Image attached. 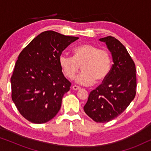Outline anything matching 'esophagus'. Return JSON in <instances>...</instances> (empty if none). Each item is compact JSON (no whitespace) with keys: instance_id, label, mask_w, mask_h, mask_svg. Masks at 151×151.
I'll return each mask as SVG.
<instances>
[{"instance_id":"1","label":"esophagus","mask_w":151,"mask_h":151,"mask_svg":"<svg viewBox=\"0 0 151 151\" xmlns=\"http://www.w3.org/2000/svg\"><path fill=\"white\" fill-rule=\"evenodd\" d=\"M72 89L74 91H78V90L80 89V87H79V86H78L76 85H73V86H72Z\"/></svg>"}]
</instances>
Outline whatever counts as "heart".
I'll use <instances>...</instances> for the list:
<instances>
[{
	"label": "heart",
	"mask_w": 151,
	"mask_h": 151,
	"mask_svg": "<svg viewBox=\"0 0 151 151\" xmlns=\"http://www.w3.org/2000/svg\"><path fill=\"white\" fill-rule=\"evenodd\" d=\"M60 65L69 79H73L82 66V71L76 82L82 86H91L95 82H102L107 77L111 68L109 51L91 44H84L73 49V57L61 54Z\"/></svg>",
	"instance_id": "heart-1"
}]
</instances>
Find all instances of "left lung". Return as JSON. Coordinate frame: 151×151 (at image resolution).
Masks as SVG:
<instances>
[{
  "label": "left lung",
  "instance_id": "1",
  "mask_svg": "<svg viewBox=\"0 0 151 151\" xmlns=\"http://www.w3.org/2000/svg\"><path fill=\"white\" fill-rule=\"evenodd\" d=\"M106 42L113 64L107 77L91 91L84 112L96 122H109L118 117L131 104L136 94L135 63L126 47L113 36L100 39Z\"/></svg>",
  "mask_w": 151,
  "mask_h": 151
}]
</instances>
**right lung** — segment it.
I'll return each instance as SVG.
<instances>
[{"label":"right lung","instance_id":"right-lung-1","mask_svg":"<svg viewBox=\"0 0 151 151\" xmlns=\"http://www.w3.org/2000/svg\"><path fill=\"white\" fill-rule=\"evenodd\" d=\"M78 37L42 32L18 55L11 77L12 99L20 114L35 124L53 118L71 84L62 72L60 55Z\"/></svg>","mask_w":151,"mask_h":151}]
</instances>
